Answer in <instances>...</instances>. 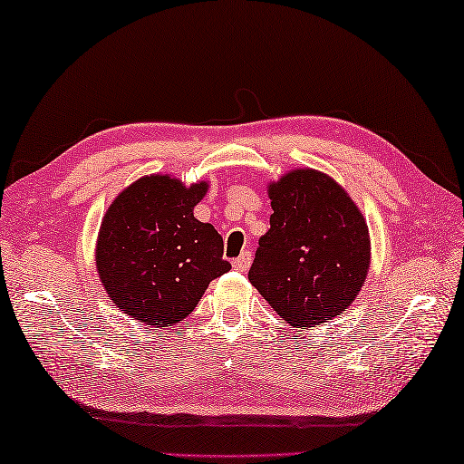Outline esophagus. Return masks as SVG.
Returning <instances> with one entry per match:
<instances>
[{
  "label": "esophagus",
  "instance_id": "obj_1",
  "mask_svg": "<svg viewBox=\"0 0 464 464\" xmlns=\"http://www.w3.org/2000/svg\"><path fill=\"white\" fill-rule=\"evenodd\" d=\"M250 261H253V255H250V250H245V253H242L238 258H234L232 266L237 271H246L250 266Z\"/></svg>",
  "mask_w": 464,
  "mask_h": 464
}]
</instances>
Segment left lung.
I'll return each instance as SVG.
<instances>
[{
	"mask_svg": "<svg viewBox=\"0 0 464 464\" xmlns=\"http://www.w3.org/2000/svg\"><path fill=\"white\" fill-rule=\"evenodd\" d=\"M271 227L248 281L294 328L322 326L348 310L371 261L369 227L328 175L299 169L269 187Z\"/></svg>",
	"mask_w": 464,
	"mask_h": 464,
	"instance_id": "obj_1",
	"label": "left lung"
}]
</instances>
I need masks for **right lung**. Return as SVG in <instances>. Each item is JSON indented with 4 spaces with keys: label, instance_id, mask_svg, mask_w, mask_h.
Segmentation results:
<instances>
[{
    "label": "right lung",
    "instance_id": "1",
    "mask_svg": "<svg viewBox=\"0 0 464 464\" xmlns=\"http://www.w3.org/2000/svg\"><path fill=\"white\" fill-rule=\"evenodd\" d=\"M206 191L208 183L185 187L169 175H150L105 211L97 273L111 302L146 326L185 320L209 281L232 269L216 227L193 216Z\"/></svg>",
    "mask_w": 464,
    "mask_h": 464
}]
</instances>
